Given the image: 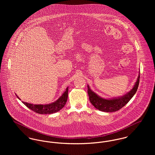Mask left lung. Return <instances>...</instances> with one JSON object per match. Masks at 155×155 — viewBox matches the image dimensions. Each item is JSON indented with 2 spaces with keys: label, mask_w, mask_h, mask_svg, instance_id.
Segmentation results:
<instances>
[{
  "label": "left lung",
  "mask_w": 155,
  "mask_h": 155,
  "mask_svg": "<svg viewBox=\"0 0 155 155\" xmlns=\"http://www.w3.org/2000/svg\"><path fill=\"white\" fill-rule=\"evenodd\" d=\"M140 73L133 88L125 95L111 98H104L94 92L88 85V94L91 103L98 110L104 112H114L120 110L125 106L136 93L139 85Z\"/></svg>",
  "instance_id": "left-lung-1"
}]
</instances>
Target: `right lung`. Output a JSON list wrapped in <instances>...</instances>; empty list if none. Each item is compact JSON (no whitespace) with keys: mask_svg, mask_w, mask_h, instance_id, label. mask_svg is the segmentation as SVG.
<instances>
[{"mask_svg":"<svg viewBox=\"0 0 155 155\" xmlns=\"http://www.w3.org/2000/svg\"><path fill=\"white\" fill-rule=\"evenodd\" d=\"M68 87L67 88L66 91L63 94L54 102L46 104H34L22 101L28 108L31 110L39 113V114H52L61 110L66 104L68 98ZM17 98L21 100V99L16 94Z\"/></svg>","mask_w":155,"mask_h":155,"instance_id":"add662e5","label":"right lung"}]
</instances>
